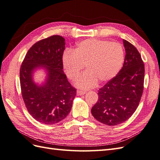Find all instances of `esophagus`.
Returning a JSON list of instances; mask_svg holds the SVG:
<instances>
[{
	"label": "esophagus",
	"mask_w": 160,
	"mask_h": 160,
	"mask_svg": "<svg viewBox=\"0 0 160 160\" xmlns=\"http://www.w3.org/2000/svg\"><path fill=\"white\" fill-rule=\"evenodd\" d=\"M87 93L86 91H80V90H78L77 91V93L78 94V95H84V94H85Z\"/></svg>",
	"instance_id": "34e87169"
}]
</instances>
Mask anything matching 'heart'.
<instances>
[{"instance_id": "heart-1", "label": "heart", "mask_w": 160, "mask_h": 160, "mask_svg": "<svg viewBox=\"0 0 160 160\" xmlns=\"http://www.w3.org/2000/svg\"><path fill=\"white\" fill-rule=\"evenodd\" d=\"M124 59V51L119 43L88 38L79 42L73 52L65 51L62 62L71 80L77 78L85 65L88 71L77 78L75 85L89 89L98 81L103 83L113 78L122 69Z\"/></svg>"}]
</instances>
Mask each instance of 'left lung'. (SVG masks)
I'll use <instances>...</instances> for the list:
<instances>
[{
	"mask_svg": "<svg viewBox=\"0 0 160 160\" xmlns=\"http://www.w3.org/2000/svg\"><path fill=\"white\" fill-rule=\"evenodd\" d=\"M123 67L98 91V102L91 109L93 117L103 124L117 125L128 120L137 109L143 91L145 68L140 53L123 39Z\"/></svg>",
	"mask_w": 160,
	"mask_h": 160,
	"instance_id": "1",
	"label": "left lung"
}]
</instances>
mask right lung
Instances as JSON below:
<instances>
[{"mask_svg":"<svg viewBox=\"0 0 160 160\" xmlns=\"http://www.w3.org/2000/svg\"><path fill=\"white\" fill-rule=\"evenodd\" d=\"M65 38L52 35L35 43L28 51L20 69V83L28 113L37 122L52 125L61 122L70 112L76 89L64 73L62 57ZM46 69V83L38 86L32 79L37 67Z\"/></svg>","mask_w":160,"mask_h":160,"instance_id":"add662e5","label":"right lung"}]
</instances>
